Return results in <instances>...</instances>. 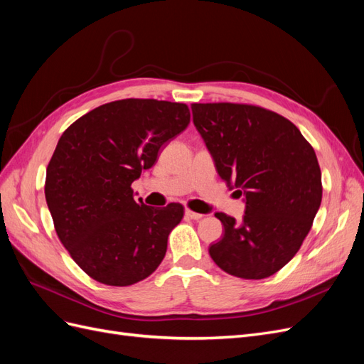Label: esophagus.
<instances>
[{
	"label": "esophagus",
	"mask_w": 364,
	"mask_h": 364,
	"mask_svg": "<svg viewBox=\"0 0 364 364\" xmlns=\"http://www.w3.org/2000/svg\"><path fill=\"white\" fill-rule=\"evenodd\" d=\"M185 217H188V218H191V220H200L203 215L199 214V213L191 211V209H185Z\"/></svg>",
	"instance_id": "1"
}]
</instances>
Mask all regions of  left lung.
Listing matches in <instances>:
<instances>
[{
	"mask_svg": "<svg viewBox=\"0 0 364 364\" xmlns=\"http://www.w3.org/2000/svg\"><path fill=\"white\" fill-rule=\"evenodd\" d=\"M191 111L218 176L246 203L241 222L215 214L225 234L209 255L237 278H269L296 255L321 208L316 153L291 121L267 109L194 103Z\"/></svg>",
	"mask_w": 364,
	"mask_h": 364,
	"instance_id": "left-lung-1",
	"label": "left lung"
}]
</instances>
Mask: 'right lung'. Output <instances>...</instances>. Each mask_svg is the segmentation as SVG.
<instances>
[{
  "instance_id": "right-lung-1",
  "label": "right lung",
  "mask_w": 364,
  "mask_h": 364,
  "mask_svg": "<svg viewBox=\"0 0 364 364\" xmlns=\"http://www.w3.org/2000/svg\"><path fill=\"white\" fill-rule=\"evenodd\" d=\"M188 124L183 103L126 98L63 132L47 167L46 199L62 245L92 279L126 287L158 269L183 206L136 202L132 182Z\"/></svg>"
}]
</instances>
